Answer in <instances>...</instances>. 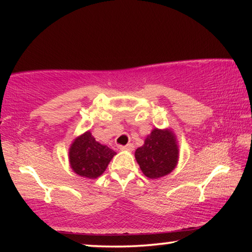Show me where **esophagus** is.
I'll return each mask as SVG.
<instances>
[{
  "mask_svg": "<svg viewBox=\"0 0 252 252\" xmlns=\"http://www.w3.org/2000/svg\"><path fill=\"white\" fill-rule=\"evenodd\" d=\"M133 144H131V143H129V144H126V146H121L120 147V150H123V151H132L133 150Z\"/></svg>",
  "mask_w": 252,
  "mask_h": 252,
  "instance_id": "esophagus-1",
  "label": "esophagus"
}]
</instances>
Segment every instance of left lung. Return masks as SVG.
<instances>
[{"label": "left lung", "instance_id": "obj_1", "mask_svg": "<svg viewBox=\"0 0 252 252\" xmlns=\"http://www.w3.org/2000/svg\"><path fill=\"white\" fill-rule=\"evenodd\" d=\"M135 160L143 174L149 179H159L171 173L179 161L177 135L167 129L155 127L142 147L134 152Z\"/></svg>", "mask_w": 252, "mask_h": 252}]
</instances>
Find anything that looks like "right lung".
<instances>
[{
    "instance_id": "right-lung-1",
    "label": "right lung",
    "mask_w": 252,
    "mask_h": 252,
    "mask_svg": "<svg viewBox=\"0 0 252 252\" xmlns=\"http://www.w3.org/2000/svg\"><path fill=\"white\" fill-rule=\"evenodd\" d=\"M117 153L97 142L90 131H85L72 141L69 148L70 167L74 173L87 179H96Z\"/></svg>"
}]
</instances>
